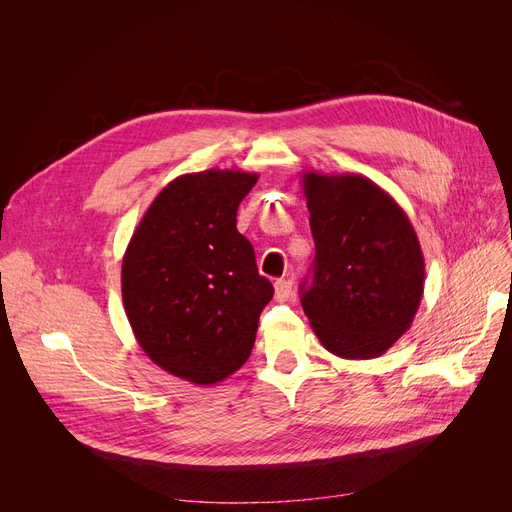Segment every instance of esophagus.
<instances>
[{
    "mask_svg": "<svg viewBox=\"0 0 512 512\" xmlns=\"http://www.w3.org/2000/svg\"><path fill=\"white\" fill-rule=\"evenodd\" d=\"M292 294V282L290 280H276L274 284V297L278 303H284L290 299Z\"/></svg>",
    "mask_w": 512,
    "mask_h": 512,
    "instance_id": "34e87169",
    "label": "esophagus"
}]
</instances>
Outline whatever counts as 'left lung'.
<instances>
[{"instance_id":"obj_1","label":"left lung","mask_w":512,"mask_h":512,"mask_svg":"<svg viewBox=\"0 0 512 512\" xmlns=\"http://www.w3.org/2000/svg\"><path fill=\"white\" fill-rule=\"evenodd\" d=\"M315 240L303 311L324 348L375 359L405 334L421 305L425 261L407 213L359 174H303Z\"/></svg>"}]
</instances>
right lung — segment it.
<instances>
[{"label":"right lung","mask_w":512,"mask_h":512,"mask_svg":"<svg viewBox=\"0 0 512 512\" xmlns=\"http://www.w3.org/2000/svg\"><path fill=\"white\" fill-rule=\"evenodd\" d=\"M257 174H182L161 191L122 259V301L134 338L164 371L218 384L249 359L272 282L259 276L236 211Z\"/></svg>","instance_id":"add662e5"}]
</instances>
